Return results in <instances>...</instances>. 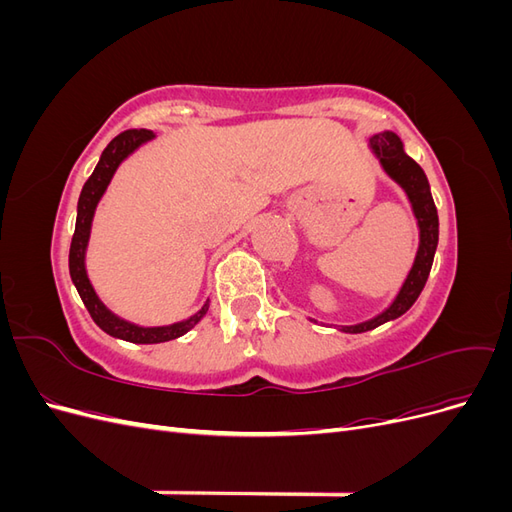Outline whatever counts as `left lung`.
Masks as SVG:
<instances>
[{
    "label": "left lung",
    "mask_w": 512,
    "mask_h": 512,
    "mask_svg": "<svg viewBox=\"0 0 512 512\" xmlns=\"http://www.w3.org/2000/svg\"><path fill=\"white\" fill-rule=\"evenodd\" d=\"M369 147L374 156L380 160L384 173L389 175L395 183L401 185V190L408 194V200L414 211V218L418 224V252L414 258V265L406 277L404 286L397 292L395 301L384 309L382 314L374 316L371 320L352 324V327H342L344 333H365L380 327V324L404 316L408 309L418 299V294L425 288L429 277L433 256H436L438 247V209L433 205L429 181L408 153L404 151V143L395 132H378L369 138Z\"/></svg>",
    "instance_id": "8db88e82"
}]
</instances>
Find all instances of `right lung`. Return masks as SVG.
I'll return each mask as SVG.
<instances>
[{
    "mask_svg": "<svg viewBox=\"0 0 512 512\" xmlns=\"http://www.w3.org/2000/svg\"><path fill=\"white\" fill-rule=\"evenodd\" d=\"M153 136L156 134H153L151 130H126L119 136H115L113 141L106 145L98 166L94 168V173H91V177L85 181L83 190H81L79 207H76V228H74L72 243H70V277H72L76 290H79V294H81L89 316L94 318V322L104 333L119 337V339H126V342H132V344H162V342H170V339H177V337L188 333L190 329H194L196 324L203 320V316L209 309V301H207L188 320L168 324V327H138V324H132L128 320L115 316L111 309H108L98 299V294L87 277L85 252H87V243H89L91 222H94V213H96L100 198L106 192L108 183H111L119 164L143 143L151 141Z\"/></svg>",
    "mask_w": 512,
    "mask_h": 512,
    "instance_id": "1",
    "label": "right lung"
}]
</instances>
